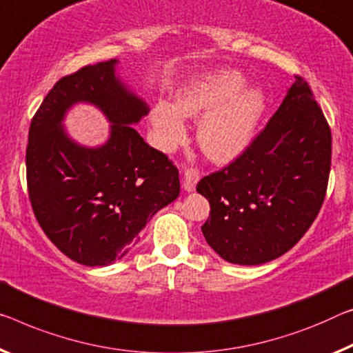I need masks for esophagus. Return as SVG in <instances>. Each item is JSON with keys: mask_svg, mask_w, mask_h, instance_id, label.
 Wrapping results in <instances>:
<instances>
[{"mask_svg": "<svg viewBox=\"0 0 353 353\" xmlns=\"http://www.w3.org/2000/svg\"><path fill=\"white\" fill-rule=\"evenodd\" d=\"M200 178V173L197 170H186L183 175V188L186 192H192L195 189V184H197Z\"/></svg>", "mask_w": 353, "mask_h": 353, "instance_id": "1", "label": "esophagus"}]
</instances>
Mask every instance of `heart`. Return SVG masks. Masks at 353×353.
<instances>
[{"instance_id": "heart-1", "label": "heart", "mask_w": 353, "mask_h": 353, "mask_svg": "<svg viewBox=\"0 0 353 353\" xmlns=\"http://www.w3.org/2000/svg\"><path fill=\"white\" fill-rule=\"evenodd\" d=\"M245 75L233 69H216L192 79L175 96V102L159 101L151 108L150 121L156 145L172 151L186 135L184 118H200L197 142L214 164H230L245 153L256 137L267 107L259 88H245Z\"/></svg>"}]
</instances>
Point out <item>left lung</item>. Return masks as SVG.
<instances>
[{
    "label": "left lung",
    "mask_w": 353,
    "mask_h": 353,
    "mask_svg": "<svg viewBox=\"0 0 353 353\" xmlns=\"http://www.w3.org/2000/svg\"><path fill=\"white\" fill-rule=\"evenodd\" d=\"M330 164V126L309 85L296 77L245 153L197 183L211 208L202 225L205 240L235 265L281 257L319 214Z\"/></svg>",
    "instance_id": "left-lung-1"
}]
</instances>
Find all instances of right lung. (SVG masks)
I'll use <instances>...</instances> for the list:
<instances>
[{
    "instance_id": "1",
    "label": "right lung",
    "mask_w": 353,
    "mask_h": 353,
    "mask_svg": "<svg viewBox=\"0 0 353 353\" xmlns=\"http://www.w3.org/2000/svg\"><path fill=\"white\" fill-rule=\"evenodd\" d=\"M118 59L59 79L31 120L26 181L31 207L59 251L86 267H107L137 245L139 233L180 195L178 169L132 126L148 115L143 97L117 74ZM77 103L111 123L104 144L88 147L62 123Z\"/></svg>"
}]
</instances>
